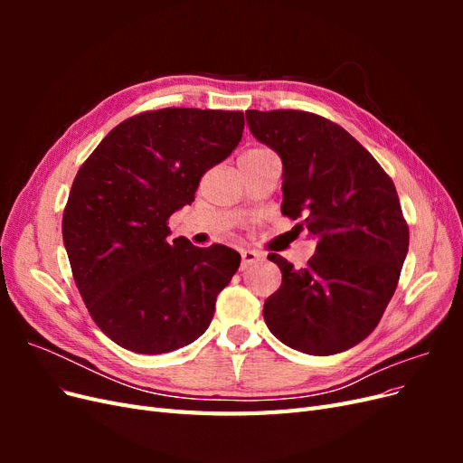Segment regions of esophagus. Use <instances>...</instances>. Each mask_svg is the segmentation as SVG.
Returning <instances> with one entry per match:
<instances>
[{
    "label": "esophagus",
    "mask_w": 463,
    "mask_h": 463,
    "mask_svg": "<svg viewBox=\"0 0 463 463\" xmlns=\"http://www.w3.org/2000/svg\"><path fill=\"white\" fill-rule=\"evenodd\" d=\"M262 260V255L257 253V250H250V249H243L241 250V269H249V266H253L257 262Z\"/></svg>",
    "instance_id": "34e87169"
}]
</instances>
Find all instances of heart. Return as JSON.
<instances>
[{
  "instance_id": "b5f03b06",
  "label": "heart",
  "mask_w": 463,
  "mask_h": 463,
  "mask_svg": "<svg viewBox=\"0 0 463 463\" xmlns=\"http://www.w3.org/2000/svg\"><path fill=\"white\" fill-rule=\"evenodd\" d=\"M266 150H250V152H247L245 156H259V154H264Z\"/></svg>"
}]
</instances>
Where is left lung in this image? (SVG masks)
<instances>
[{"label":"left lung","instance_id":"obj_1","mask_svg":"<svg viewBox=\"0 0 463 463\" xmlns=\"http://www.w3.org/2000/svg\"><path fill=\"white\" fill-rule=\"evenodd\" d=\"M250 133L284 165L282 214L317 240L305 269L269 255L282 286L264 301L276 338L309 355L357 345L394 296L410 230L394 184L338 123L309 111H245Z\"/></svg>","mask_w":463,"mask_h":463}]
</instances>
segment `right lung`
I'll use <instances>...</instances> for the list:
<instances>
[{
    "label": "right lung",
    "mask_w": 463,
    "mask_h": 463,
    "mask_svg": "<svg viewBox=\"0 0 463 463\" xmlns=\"http://www.w3.org/2000/svg\"><path fill=\"white\" fill-rule=\"evenodd\" d=\"M241 111L165 108L119 123L80 165L63 245L92 320L135 354L158 355L210 326L240 269L223 245L170 241L167 218L194 201L203 174L240 145Z\"/></svg>",
    "instance_id": "1"
}]
</instances>
